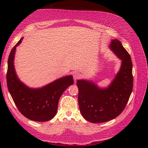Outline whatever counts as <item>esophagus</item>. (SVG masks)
<instances>
[{"label":"esophagus","mask_w":148,"mask_h":148,"mask_svg":"<svg viewBox=\"0 0 148 148\" xmlns=\"http://www.w3.org/2000/svg\"><path fill=\"white\" fill-rule=\"evenodd\" d=\"M81 77V74L79 73H75L73 74V78L74 79V81H76L77 79L80 78Z\"/></svg>","instance_id":"1"}]
</instances>
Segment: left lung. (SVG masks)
Listing matches in <instances>:
<instances>
[{
  "label": "left lung",
  "mask_w": 148,
  "mask_h": 148,
  "mask_svg": "<svg viewBox=\"0 0 148 148\" xmlns=\"http://www.w3.org/2000/svg\"><path fill=\"white\" fill-rule=\"evenodd\" d=\"M110 49L121 60V68L106 88L92 81L78 79V103L81 115L92 123H102L115 118L124 110L133 88L132 63L130 55L117 39Z\"/></svg>",
  "instance_id": "left-lung-1"
}]
</instances>
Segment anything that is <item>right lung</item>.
Masks as SVG:
<instances>
[{
	"mask_svg": "<svg viewBox=\"0 0 148 148\" xmlns=\"http://www.w3.org/2000/svg\"><path fill=\"white\" fill-rule=\"evenodd\" d=\"M23 37L10 51L8 62L7 85L9 91L18 111L27 118L37 122H46L56 115L58 103L64 91L73 84L71 75L60 78L41 88H30L21 81L15 71L14 60L16 47Z\"/></svg>",
	"mask_w": 148,
	"mask_h": 148,
	"instance_id": "1",
	"label": "right lung"
}]
</instances>
